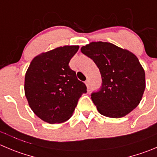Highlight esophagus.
<instances>
[{"instance_id":"esophagus-1","label":"esophagus","mask_w":157,"mask_h":157,"mask_svg":"<svg viewBox=\"0 0 157 157\" xmlns=\"http://www.w3.org/2000/svg\"><path fill=\"white\" fill-rule=\"evenodd\" d=\"M85 83H86V86H87V89H89V88H90V84H89V80H86V81L85 82Z\"/></svg>"}]
</instances>
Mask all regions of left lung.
<instances>
[{"label":"left lung","mask_w":157,"mask_h":157,"mask_svg":"<svg viewBox=\"0 0 157 157\" xmlns=\"http://www.w3.org/2000/svg\"><path fill=\"white\" fill-rule=\"evenodd\" d=\"M93 60L102 76V86L91 95L102 116L121 118L140 104L145 88V71L137 57L129 51L109 42L93 41L81 48Z\"/></svg>","instance_id":"1"}]
</instances>
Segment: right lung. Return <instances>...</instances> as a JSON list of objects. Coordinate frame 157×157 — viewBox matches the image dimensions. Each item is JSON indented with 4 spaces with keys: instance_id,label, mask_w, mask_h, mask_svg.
Wrapping results in <instances>:
<instances>
[{
    "instance_id": "right-lung-1",
    "label": "right lung",
    "mask_w": 157,
    "mask_h": 157,
    "mask_svg": "<svg viewBox=\"0 0 157 157\" xmlns=\"http://www.w3.org/2000/svg\"><path fill=\"white\" fill-rule=\"evenodd\" d=\"M79 48L65 45L43 52L33 59L25 78V93L30 108L50 124L70 119L78 98L87 88L68 63Z\"/></svg>"
}]
</instances>
